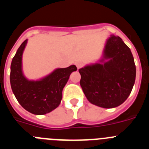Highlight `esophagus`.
Returning a JSON list of instances; mask_svg holds the SVG:
<instances>
[{"mask_svg": "<svg viewBox=\"0 0 149 149\" xmlns=\"http://www.w3.org/2000/svg\"><path fill=\"white\" fill-rule=\"evenodd\" d=\"M76 66H77V69H79V68H81V67L83 66V64L81 63H80V62H77V63H76Z\"/></svg>", "mask_w": 149, "mask_h": 149, "instance_id": "1", "label": "esophagus"}]
</instances>
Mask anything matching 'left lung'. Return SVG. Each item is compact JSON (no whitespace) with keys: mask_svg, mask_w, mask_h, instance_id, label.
<instances>
[{"mask_svg":"<svg viewBox=\"0 0 149 149\" xmlns=\"http://www.w3.org/2000/svg\"><path fill=\"white\" fill-rule=\"evenodd\" d=\"M79 72L80 84L88 101L103 108L122 104L131 94L136 78L131 50L119 36L114 35L107 40L100 63L86 65Z\"/></svg>","mask_w":149,"mask_h":149,"instance_id":"1","label":"left lung"}]
</instances>
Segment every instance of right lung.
Returning <instances> with one entry per match:
<instances>
[{
    "instance_id": "add662e5",
    "label": "right lung",
    "mask_w": 149,
    "mask_h": 149,
    "mask_svg": "<svg viewBox=\"0 0 149 149\" xmlns=\"http://www.w3.org/2000/svg\"><path fill=\"white\" fill-rule=\"evenodd\" d=\"M27 39L24 41L13 58L10 67V84L13 94L23 108L35 115H44L56 109L63 97V89L71 73L77 71L72 65L56 68L39 81H29L22 72V54Z\"/></svg>"
}]
</instances>
